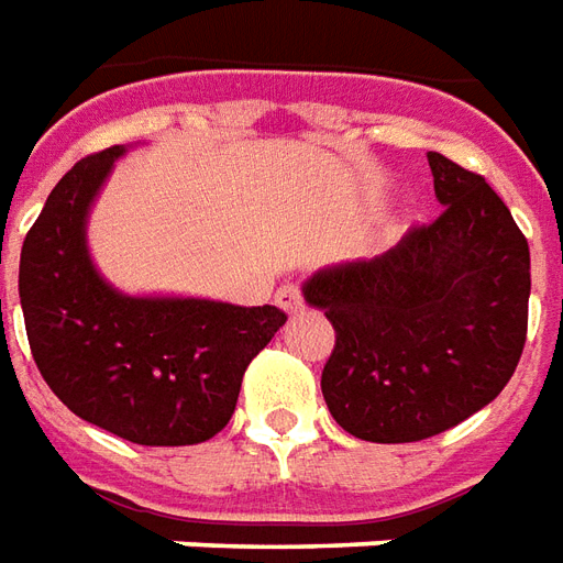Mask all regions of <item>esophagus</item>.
Masks as SVG:
<instances>
[{
    "instance_id": "34e87169",
    "label": "esophagus",
    "mask_w": 563,
    "mask_h": 563,
    "mask_svg": "<svg viewBox=\"0 0 563 563\" xmlns=\"http://www.w3.org/2000/svg\"><path fill=\"white\" fill-rule=\"evenodd\" d=\"M274 303L280 307L283 313H298V310H303V298L301 292H298V286H280L277 289V295H274Z\"/></svg>"
}]
</instances>
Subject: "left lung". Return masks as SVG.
<instances>
[{"mask_svg": "<svg viewBox=\"0 0 563 563\" xmlns=\"http://www.w3.org/2000/svg\"><path fill=\"white\" fill-rule=\"evenodd\" d=\"M427 161L439 220L301 286L336 331L324 402L345 432L378 444L430 439L472 418L501 394L526 345V235L481 176L439 152Z\"/></svg>", "mask_w": 563, "mask_h": 563, "instance_id": "left-lung-1", "label": "left lung"}]
</instances>
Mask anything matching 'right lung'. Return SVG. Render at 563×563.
Returning a JSON list of instances; mask_svg holds the SVG:
<instances>
[{"instance_id": "add662e5", "label": "right lung", "mask_w": 563, "mask_h": 563, "mask_svg": "<svg viewBox=\"0 0 563 563\" xmlns=\"http://www.w3.org/2000/svg\"><path fill=\"white\" fill-rule=\"evenodd\" d=\"M112 145L65 173L20 253V307L49 390L77 418L145 448L218 435L253 357L286 324L262 303L131 295L112 286L89 250V214L119 157Z\"/></svg>"}]
</instances>
